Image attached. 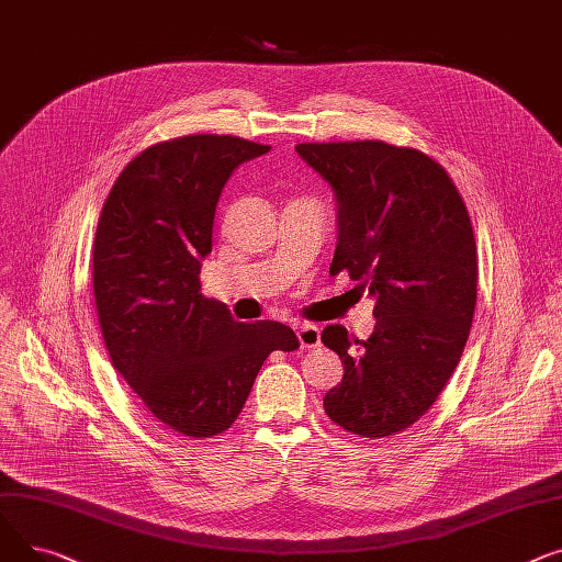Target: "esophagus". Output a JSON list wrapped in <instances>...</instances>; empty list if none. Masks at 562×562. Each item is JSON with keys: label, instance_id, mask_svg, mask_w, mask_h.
<instances>
[{"label": "esophagus", "instance_id": "obj_1", "mask_svg": "<svg viewBox=\"0 0 562 562\" xmlns=\"http://www.w3.org/2000/svg\"><path fill=\"white\" fill-rule=\"evenodd\" d=\"M296 340H300L302 349H315L322 345V334L315 324H296Z\"/></svg>", "mask_w": 562, "mask_h": 562}]
</instances>
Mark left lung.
Listing matches in <instances>:
<instances>
[{
	"label": "left lung",
	"instance_id": "obj_1",
	"mask_svg": "<svg viewBox=\"0 0 562 562\" xmlns=\"http://www.w3.org/2000/svg\"><path fill=\"white\" fill-rule=\"evenodd\" d=\"M334 190L331 274L349 272L374 300L368 340L326 326L342 366L324 411L345 431L385 438L434 406L453 374L476 306L474 231L453 181L434 158L381 140L296 145Z\"/></svg>",
	"mask_w": 562,
	"mask_h": 562
}]
</instances>
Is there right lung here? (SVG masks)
<instances>
[{"mask_svg": "<svg viewBox=\"0 0 562 562\" xmlns=\"http://www.w3.org/2000/svg\"><path fill=\"white\" fill-rule=\"evenodd\" d=\"M268 151L213 134L154 145L122 170L99 215L92 288L113 368L181 436L226 431L266 358L300 347L290 326L238 322L200 285L228 177Z\"/></svg>", "mask_w": 562, "mask_h": 562, "instance_id": "right-lung-1", "label": "right lung"}]
</instances>
